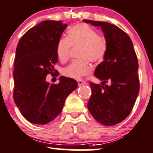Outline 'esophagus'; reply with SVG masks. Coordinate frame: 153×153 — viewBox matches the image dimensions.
I'll use <instances>...</instances> for the list:
<instances>
[{
	"label": "esophagus",
	"instance_id": "1",
	"mask_svg": "<svg viewBox=\"0 0 153 153\" xmlns=\"http://www.w3.org/2000/svg\"><path fill=\"white\" fill-rule=\"evenodd\" d=\"M77 82H78V85H79V86H80V85H82L85 84V82L83 80H77Z\"/></svg>",
	"mask_w": 153,
	"mask_h": 153
}]
</instances>
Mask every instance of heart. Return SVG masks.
Returning a JSON list of instances; mask_svg holds the SVG:
<instances>
[{
    "mask_svg": "<svg viewBox=\"0 0 153 153\" xmlns=\"http://www.w3.org/2000/svg\"><path fill=\"white\" fill-rule=\"evenodd\" d=\"M73 47H79L77 59L70 63L62 70V74L68 78L79 79L91 72L88 60L97 62L104 59L107 51V42L100 36L98 32L85 24L72 27L68 32L67 38H60L56 47L58 59L65 62L69 59Z\"/></svg>",
    "mask_w": 153,
    "mask_h": 153,
    "instance_id": "obj_1",
    "label": "heart"
}]
</instances>
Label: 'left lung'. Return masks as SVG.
Listing matches in <instances>:
<instances>
[{
	"label": "left lung",
	"mask_w": 153,
	"mask_h": 153,
	"mask_svg": "<svg viewBox=\"0 0 153 153\" xmlns=\"http://www.w3.org/2000/svg\"><path fill=\"white\" fill-rule=\"evenodd\" d=\"M83 22L101 27L107 42L106 56L94 72L102 85L90 82L88 109L99 123L115 125L128 117L139 94L137 54L130 37L118 27L105 22Z\"/></svg>",
	"instance_id": "left-lung-1"
}]
</instances>
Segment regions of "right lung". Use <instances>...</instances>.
Returning a JSON list of instances; mask_svg holds the SVG:
<instances>
[{
    "mask_svg": "<svg viewBox=\"0 0 153 153\" xmlns=\"http://www.w3.org/2000/svg\"><path fill=\"white\" fill-rule=\"evenodd\" d=\"M67 27L62 21L42 22L27 31L16 46L14 100L32 123L43 125L56 118L68 96L78 86L76 80L64 76L57 84L46 81L58 61L56 44Z\"/></svg>",
    "mask_w": 153,
    "mask_h": 153,
    "instance_id": "add662e5",
    "label": "right lung"
}]
</instances>
